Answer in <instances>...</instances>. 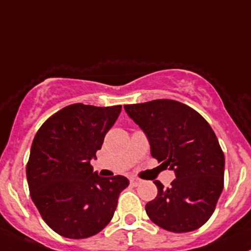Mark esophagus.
<instances>
[{
  "label": "esophagus",
  "instance_id": "esophagus-1",
  "mask_svg": "<svg viewBox=\"0 0 251 251\" xmlns=\"http://www.w3.org/2000/svg\"><path fill=\"white\" fill-rule=\"evenodd\" d=\"M130 183H131V186L137 187V186H140V184L142 183V179L136 178V177H132V178L130 179Z\"/></svg>",
  "mask_w": 251,
  "mask_h": 251
}]
</instances>
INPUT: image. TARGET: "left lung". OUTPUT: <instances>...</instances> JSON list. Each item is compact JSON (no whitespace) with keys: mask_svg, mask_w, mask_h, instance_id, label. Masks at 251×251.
I'll use <instances>...</instances> for the list:
<instances>
[{"mask_svg":"<svg viewBox=\"0 0 251 251\" xmlns=\"http://www.w3.org/2000/svg\"><path fill=\"white\" fill-rule=\"evenodd\" d=\"M144 131L153 158L175 171L158 196L146 205L149 219L166 231L191 232L211 217L224 189L225 155L216 135L194 109L174 100L124 105Z\"/></svg>","mask_w":251,"mask_h":251,"instance_id":"8db88e82","label":"left lung"}]
</instances>
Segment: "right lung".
<instances>
[{"mask_svg": "<svg viewBox=\"0 0 251 251\" xmlns=\"http://www.w3.org/2000/svg\"><path fill=\"white\" fill-rule=\"evenodd\" d=\"M121 105H68L35 135L26 165L30 197L55 233L72 239L97 234L113 219L124 176H98L91 159L118 119Z\"/></svg>", "mask_w": 251, "mask_h": 251, "instance_id": "add662e5", "label": "right lung"}]
</instances>
